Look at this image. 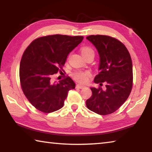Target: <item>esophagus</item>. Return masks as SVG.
Masks as SVG:
<instances>
[{"label": "esophagus", "mask_w": 152, "mask_h": 152, "mask_svg": "<svg viewBox=\"0 0 152 152\" xmlns=\"http://www.w3.org/2000/svg\"><path fill=\"white\" fill-rule=\"evenodd\" d=\"M84 87H85V86H83V85H81V84H77V85H76V88H77L81 89V88H84Z\"/></svg>", "instance_id": "1"}]
</instances>
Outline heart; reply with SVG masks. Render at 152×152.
<instances>
[{
    "instance_id": "b5f03b06",
    "label": "heart",
    "mask_w": 152,
    "mask_h": 152,
    "mask_svg": "<svg viewBox=\"0 0 152 152\" xmlns=\"http://www.w3.org/2000/svg\"><path fill=\"white\" fill-rule=\"evenodd\" d=\"M81 53L82 56H85L88 53H94V51L90 47H83L81 49ZM90 74L86 71H78L73 74V77L77 82L80 83H84L87 81Z\"/></svg>"
}]
</instances>
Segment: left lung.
<instances>
[{
	"label": "left lung",
	"instance_id": "obj_1",
	"mask_svg": "<svg viewBox=\"0 0 152 152\" xmlns=\"http://www.w3.org/2000/svg\"><path fill=\"white\" fill-rule=\"evenodd\" d=\"M86 39L99 53V73L94 82L99 88L91 87V97L86 101L87 108L97 114L114 113L124 103L132 91L133 65L125 46L115 38L107 35H90ZM105 88H102V84Z\"/></svg>",
	"mask_w": 152,
	"mask_h": 152
}]
</instances>
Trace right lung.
Listing matches in <instances>:
<instances>
[{"label":"right lung","instance_id":"add662e5","mask_svg":"<svg viewBox=\"0 0 152 152\" xmlns=\"http://www.w3.org/2000/svg\"><path fill=\"white\" fill-rule=\"evenodd\" d=\"M82 36L53 35L37 38L25 50L20 63L19 77L25 96L36 109L52 113L63 107L68 91L75 88L72 79L52 82L69 53L83 40Z\"/></svg>","mask_w":152,"mask_h":152}]
</instances>
